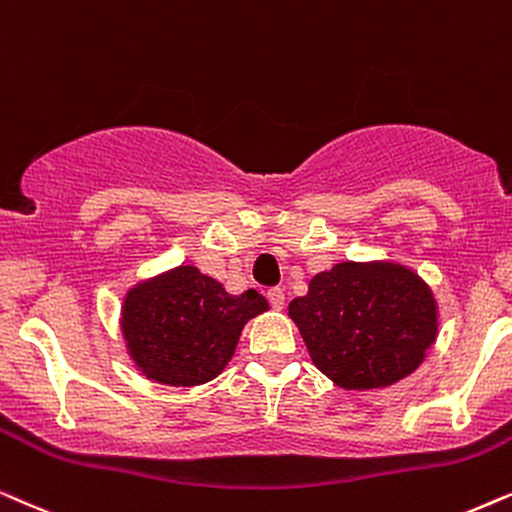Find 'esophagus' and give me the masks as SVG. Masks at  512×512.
Listing matches in <instances>:
<instances>
[{
	"label": "esophagus",
	"mask_w": 512,
	"mask_h": 512,
	"mask_svg": "<svg viewBox=\"0 0 512 512\" xmlns=\"http://www.w3.org/2000/svg\"><path fill=\"white\" fill-rule=\"evenodd\" d=\"M267 299H269V304L274 306L276 311H283V306H285V292H283L281 288H271V290L267 292Z\"/></svg>",
	"instance_id": "obj_1"
}]
</instances>
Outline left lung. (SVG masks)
Listing matches in <instances>:
<instances>
[{
    "label": "left lung",
    "mask_w": 512,
    "mask_h": 512,
    "mask_svg": "<svg viewBox=\"0 0 512 512\" xmlns=\"http://www.w3.org/2000/svg\"><path fill=\"white\" fill-rule=\"evenodd\" d=\"M313 365L344 391L386 388L410 377L438 339L440 313L424 278L391 260L339 262L292 299Z\"/></svg>",
    "instance_id": "left-lung-1"
}]
</instances>
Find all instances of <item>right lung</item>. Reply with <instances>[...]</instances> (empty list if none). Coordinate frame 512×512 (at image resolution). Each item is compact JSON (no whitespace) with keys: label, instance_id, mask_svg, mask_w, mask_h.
Instances as JSON below:
<instances>
[{"label":"right lung","instance_id":"add662e5","mask_svg":"<svg viewBox=\"0 0 512 512\" xmlns=\"http://www.w3.org/2000/svg\"><path fill=\"white\" fill-rule=\"evenodd\" d=\"M264 311L269 302L257 290L229 295L213 276L180 264L126 292L119 327L142 377L199 386L229 365L245 323Z\"/></svg>","mask_w":512,"mask_h":512}]
</instances>
